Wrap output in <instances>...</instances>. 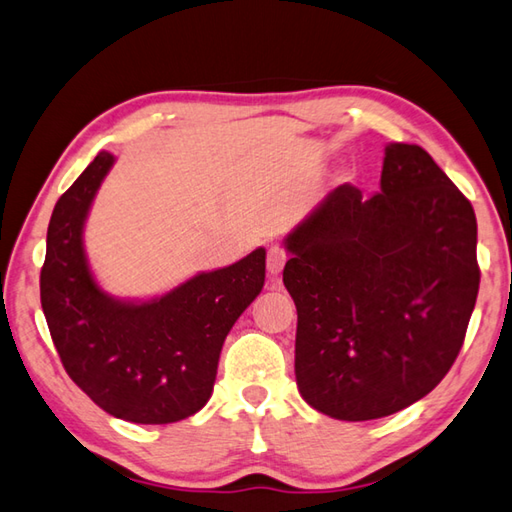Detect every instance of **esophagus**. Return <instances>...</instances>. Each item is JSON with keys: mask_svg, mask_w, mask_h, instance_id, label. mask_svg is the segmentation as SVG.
<instances>
[{"mask_svg": "<svg viewBox=\"0 0 512 512\" xmlns=\"http://www.w3.org/2000/svg\"><path fill=\"white\" fill-rule=\"evenodd\" d=\"M284 264H286V250L282 248V246H270L268 248V255H266V268H268V273L273 275V277H277L279 273H282V268H284Z\"/></svg>", "mask_w": 512, "mask_h": 512, "instance_id": "esophagus-1", "label": "esophagus"}]
</instances>
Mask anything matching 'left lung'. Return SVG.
Here are the masks:
<instances>
[{
	"instance_id": "1",
	"label": "left lung",
	"mask_w": 512,
	"mask_h": 512,
	"mask_svg": "<svg viewBox=\"0 0 512 512\" xmlns=\"http://www.w3.org/2000/svg\"><path fill=\"white\" fill-rule=\"evenodd\" d=\"M295 377L342 422L393 415L453 366L479 290L475 210L422 146H386L382 190L342 184L286 237Z\"/></svg>"
}]
</instances>
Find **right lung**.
Listing matches in <instances>:
<instances>
[{"label":"right lung","mask_w":512,"mask_h":512,"mask_svg":"<svg viewBox=\"0 0 512 512\" xmlns=\"http://www.w3.org/2000/svg\"><path fill=\"white\" fill-rule=\"evenodd\" d=\"M113 162L102 150L57 199L39 295L68 377L99 408L135 424H173L210 399L224 339L262 293L266 250L199 273L150 302L106 295L90 273L82 235Z\"/></svg>","instance_id":"obj_1"}]
</instances>
